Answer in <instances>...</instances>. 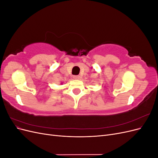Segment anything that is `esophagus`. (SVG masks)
Segmentation results:
<instances>
[{
  "label": "esophagus",
  "instance_id": "34e87169",
  "mask_svg": "<svg viewBox=\"0 0 158 158\" xmlns=\"http://www.w3.org/2000/svg\"><path fill=\"white\" fill-rule=\"evenodd\" d=\"M73 78L75 80H78V79H80V76H74Z\"/></svg>",
  "mask_w": 158,
  "mask_h": 158
}]
</instances>
